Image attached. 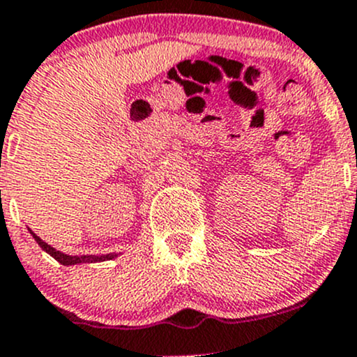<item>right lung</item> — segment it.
<instances>
[{"mask_svg":"<svg viewBox=\"0 0 357 357\" xmlns=\"http://www.w3.org/2000/svg\"><path fill=\"white\" fill-rule=\"evenodd\" d=\"M31 234H32V237L36 238V242H38V244L41 245V248L47 252V255L53 256V258L56 259L58 263L65 264V266H68V264H79V263H96V261L113 259L116 256V255H106V256H67V255H63V252L56 251V249H54V248H51V245H47L46 242H44L43 238H39L34 232H31Z\"/></svg>","mask_w":357,"mask_h":357,"instance_id":"add662e5","label":"right lung"}]
</instances>
